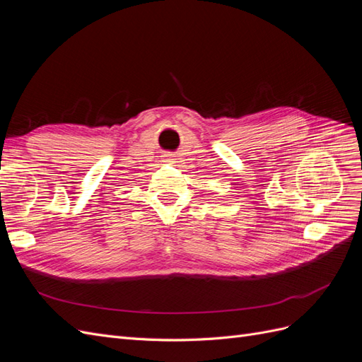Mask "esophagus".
<instances>
[{
	"mask_svg": "<svg viewBox=\"0 0 362 362\" xmlns=\"http://www.w3.org/2000/svg\"><path fill=\"white\" fill-rule=\"evenodd\" d=\"M173 157L172 156H164V161H168V163H173Z\"/></svg>",
	"mask_w": 362,
	"mask_h": 362,
	"instance_id": "1",
	"label": "esophagus"
}]
</instances>
